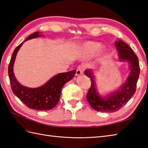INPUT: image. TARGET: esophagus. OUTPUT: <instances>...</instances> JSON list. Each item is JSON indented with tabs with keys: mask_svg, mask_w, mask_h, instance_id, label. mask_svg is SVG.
Listing matches in <instances>:
<instances>
[{
	"mask_svg": "<svg viewBox=\"0 0 148 148\" xmlns=\"http://www.w3.org/2000/svg\"><path fill=\"white\" fill-rule=\"evenodd\" d=\"M83 70H84V67H83V66H79V67H77V70H76V76H81V74H83Z\"/></svg>",
	"mask_w": 148,
	"mask_h": 148,
	"instance_id": "esophagus-1",
	"label": "esophagus"
}]
</instances>
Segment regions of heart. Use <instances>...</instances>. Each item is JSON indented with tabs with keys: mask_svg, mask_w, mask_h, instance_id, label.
Listing matches in <instances>:
<instances>
[{
	"mask_svg": "<svg viewBox=\"0 0 148 148\" xmlns=\"http://www.w3.org/2000/svg\"><path fill=\"white\" fill-rule=\"evenodd\" d=\"M102 46V44L99 42L87 41L81 46V53L84 56H92L98 53L100 56H103L107 54V50Z\"/></svg>",
	"mask_w": 148,
	"mask_h": 148,
	"instance_id": "b5f03b06",
	"label": "heart"
}]
</instances>
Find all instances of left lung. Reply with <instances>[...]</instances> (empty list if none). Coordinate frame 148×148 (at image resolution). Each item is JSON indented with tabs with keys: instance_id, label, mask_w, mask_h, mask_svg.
Instances as JSON below:
<instances>
[{
	"instance_id": "1",
	"label": "left lung",
	"mask_w": 148,
	"mask_h": 148,
	"mask_svg": "<svg viewBox=\"0 0 148 148\" xmlns=\"http://www.w3.org/2000/svg\"><path fill=\"white\" fill-rule=\"evenodd\" d=\"M119 62H127L130 72L126 81L114 92L100 95L97 88L93 70L86 69L84 74L90 78L91 87L86 95V99L91 107L97 111L114 112L125 105L136 92V85L140 73L139 60L133 50L121 40L115 42Z\"/></svg>"
}]
</instances>
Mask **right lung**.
<instances>
[{"label":"right lung","instance_id":"obj_1","mask_svg":"<svg viewBox=\"0 0 148 148\" xmlns=\"http://www.w3.org/2000/svg\"><path fill=\"white\" fill-rule=\"evenodd\" d=\"M40 36H42L41 33L35 32L28 37L24 42ZM24 42L15 48L9 64L8 74L12 91L14 95L30 109L48 111L54 108L58 103L62 87L74 77L76 71L72 70L67 72L59 73L39 87L29 88L23 86L15 77L13 67L17 53Z\"/></svg>","mask_w":148,"mask_h":148}]
</instances>
